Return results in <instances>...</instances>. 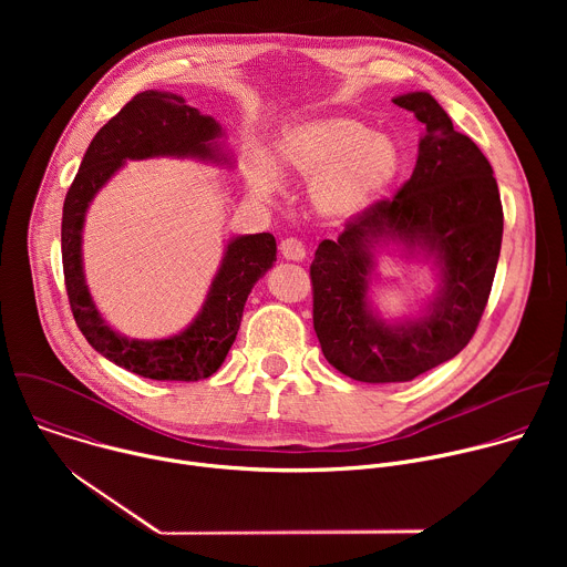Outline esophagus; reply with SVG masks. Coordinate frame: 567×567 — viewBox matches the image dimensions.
I'll return each mask as SVG.
<instances>
[{
    "label": "esophagus",
    "instance_id": "34e87169",
    "mask_svg": "<svg viewBox=\"0 0 567 567\" xmlns=\"http://www.w3.org/2000/svg\"><path fill=\"white\" fill-rule=\"evenodd\" d=\"M280 256H282L285 260H291V262H302L305 256H307V251H305V245H302L300 239L287 237V239L280 241Z\"/></svg>",
    "mask_w": 567,
    "mask_h": 567
}]
</instances>
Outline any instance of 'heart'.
Listing matches in <instances>:
<instances>
[{
	"mask_svg": "<svg viewBox=\"0 0 567 567\" xmlns=\"http://www.w3.org/2000/svg\"><path fill=\"white\" fill-rule=\"evenodd\" d=\"M399 173L401 150L394 138L341 114L298 118L280 130L271 161L265 154L247 161L249 188L260 197L278 193V175L309 182V206L326 224L363 215L392 188Z\"/></svg>",
	"mask_w": 567,
	"mask_h": 567,
	"instance_id": "b5f03b06",
	"label": "heart"
}]
</instances>
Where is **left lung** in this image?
Returning <instances> with one entry per match:
<instances>
[{
	"label": "left lung",
	"instance_id": "1",
	"mask_svg": "<svg viewBox=\"0 0 567 567\" xmlns=\"http://www.w3.org/2000/svg\"><path fill=\"white\" fill-rule=\"evenodd\" d=\"M392 103L426 127L415 171L392 199L350 219L337 241L322 239L309 269L320 350L363 383L411 381L466 348L487 307L503 241V204L487 156L453 130L429 92ZM385 244L436 265L441 285L424 315L385 321L371 307L373 254Z\"/></svg>",
	"mask_w": 567,
	"mask_h": 567
}]
</instances>
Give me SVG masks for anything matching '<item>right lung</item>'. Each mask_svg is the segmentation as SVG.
<instances>
[{
  "label": "right lung",
  "mask_w": 567,
  "mask_h": 567,
  "mask_svg": "<svg viewBox=\"0 0 567 567\" xmlns=\"http://www.w3.org/2000/svg\"><path fill=\"white\" fill-rule=\"evenodd\" d=\"M221 125L171 92L136 94L90 143L62 208V269L73 318L90 346L112 363L154 381H199L224 363L254 285L276 262L271 233L230 237L206 300L190 326L168 339L138 341L112 330L101 316L83 271V226L96 193L127 158L190 156L230 166L217 143Z\"/></svg>",
  "instance_id": "obj_1"
}]
</instances>
